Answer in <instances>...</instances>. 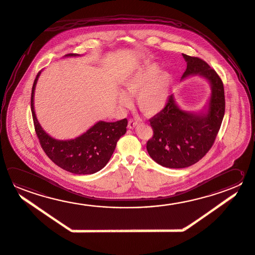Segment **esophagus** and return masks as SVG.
I'll list each match as a JSON object with an SVG mask.
<instances>
[{
	"mask_svg": "<svg viewBox=\"0 0 255 255\" xmlns=\"http://www.w3.org/2000/svg\"><path fill=\"white\" fill-rule=\"evenodd\" d=\"M137 122L135 121H133V120H129V121H128V128H135L136 126H137Z\"/></svg>",
	"mask_w": 255,
	"mask_h": 255,
	"instance_id": "esophagus-1",
	"label": "esophagus"
}]
</instances>
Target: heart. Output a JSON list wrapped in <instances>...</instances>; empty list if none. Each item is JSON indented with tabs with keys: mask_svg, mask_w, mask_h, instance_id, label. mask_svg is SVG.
Masks as SVG:
<instances>
[{
	"mask_svg": "<svg viewBox=\"0 0 255 255\" xmlns=\"http://www.w3.org/2000/svg\"><path fill=\"white\" fill-rule=\"evenodd\" d=\"M173 76L162 71L160 65L149 62L124 80V92L118 95V102L123 108L131 106L129 96H135L139 110L146 116H154L166 107L171 95Z\"/></svg>",
	"mask_w": 255,
	"mask_h": 255,
	"instance_id": "obj_1",
	"label": "heart"
}]
</instances>
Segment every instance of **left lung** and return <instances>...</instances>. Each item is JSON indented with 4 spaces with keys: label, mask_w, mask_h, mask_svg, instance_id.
Here are the masks:
<instances>
[{
    "label": "left lung",
    "mask_w": 255,
    "mask_h": 255,
    "mask_svg": "<svg viewBox=\"0 0 255 255\" xmlns=\"http://www.w3.org/2000/svg\"><path fill=\"white\" fill-rule=\"evenodd\" d=\"M187 68L181 78L199 74L211 85L206 113L182 111L170 95L166 107L151 118L153 137L146 149L153 161L168 168H185L199 162L212 147L225 115V92L221 78L199 57L182 54Z\"/></svg>",
    "instance_id": "1"
}]
</instances>
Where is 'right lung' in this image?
<instances>
[{
    "label": "right lung",
    "mask_w": 255,
    "mask_h": 255,
    "mask_svg": "<svg viewBox=\"0 0 255 255\" xmlns=\"http://www.w3.org/2000/svg\"><path fill=\"white\" fill-rule=\"evenodd\" d=\"M77 56V54L65 55ZM41 71L38 72L33 84L30 104L35 131L42 149L57 166L74 174H93L102 170L110 161L117 142L125 134L128 120L99 121L84 134L71 140L53 138L42 128L34 110V92Z\"/></svg>",
    "instance_id": "1"
}]
</instances>
